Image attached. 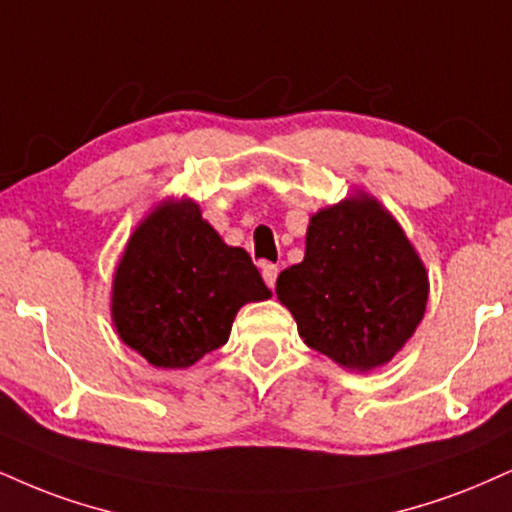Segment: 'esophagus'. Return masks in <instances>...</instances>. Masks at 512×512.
I'll return each mask as SVG.
<instances>
[{
  "mask_svg": "<svg viewBox=\"0 0 512 512\" xmlns=\"http://www.w3.org/2000/svg\"><path fill=\"white\" fill-rule=\"evenodd\" d=\"M276 276H279V267H276V264L264 262L262 264V279H264V283H267L269 288L276 286Z\"/></svg>",
  "mask_w": 512,
  "mask_h": 512,
  "instance_id": "34e87169",
  "label": "esophagus"
}]
</instances>
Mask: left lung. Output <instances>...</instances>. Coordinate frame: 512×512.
<instances>
[{"label": "left lung", "mask_w": 512, "mask_h": 512, "mask_svg": "<svg viewBox=\"0 0 512 512\" xmlns=\"http://www.w3.org/2000/svg\"><path fill=\"white\" fill-rule=\"evenodd\" d=\"M276 295L307 346L369 372L415 334L429 279L398 221L360 193L310 219L305 260L283 269Z\"/></svg>", "instance_id": "1"}]
</instances>
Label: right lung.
Instances as JSON below:
<instances>
[{
  "mask_svg": "<svg viewBox=\"0 0 512 512\" xmlns=\"http://www.w3.org/2000/svg\"><path fill=\"white\" fill-rule=\"evenodd\" d=\"M272 291L243 248H231L193 200L152 209L128 240L112 286L121 341L150 365L183 369L229 341L245 303Z\"/></svg>",
  "mask_w": 512,
  "mask_h": 512,
  "instance_id": "add662e5",
  "label": "right lung"
}]
</instances>
